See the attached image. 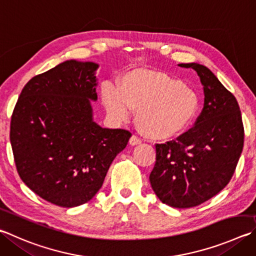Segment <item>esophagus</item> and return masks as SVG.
Masks as SVG:
<instances>
[{"label": "esophagus", "mask_w": 256, "mask_h": 256, "mask_svg": "<svg viewBox=\"0 0 256 256\" xmlns=\"http://www.w3.org/2000/svg\"><path fill=\"white\" fill-rule=\"evenodd\" d=\"M130 146H138V144H141L142 143V140L141 138H138L136 136H132L131 138H130Z\"/></svg>", "instance_id": "1"}]
</instances>
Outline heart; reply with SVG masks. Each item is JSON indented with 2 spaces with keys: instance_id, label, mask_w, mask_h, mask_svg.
I'll use <instances>...</instances> for the list:
<instances>
[{
  "instance_id": "heart-1",
  "label": "heart",
  "mask_w": 256,
  "mask_h": 256,
  "mask_svg": "<svg viewBox=\"0 0 256 256\" xmlns=\"http://www.w3.org/2000/svg\"><path fill=\"white\" fill-rule=\"evenodd\" d=\"M102 102L110 118L126 120L136 110L138 128L152 138H170L184 132L196 118V90L164 72L134 69L120 77L118 86L106 84Z\"/></svg>"
}]
</instances>
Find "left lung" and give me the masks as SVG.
I'll use <instances>...</instances> for the list:
<instances>
[{"mask_svg":"<svg viewBox=\"0 0 256 256\" xmlns=\"http://www.w3.org/2000/svg\"><path fill=\"white\" fill-rule=\"evenodd\" d=\"M192 68L204 86V108L194 126L176 140L156 144L150 174L153 192L174 208L200 205L226 187L244 146V126L235 96L202 64Z\"/></svg>","mask_w":256,"mask_h":256,"instance_id":"1","label":"left lung"}]
</instances>
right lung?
Wrapping results in <instances>:
<instances>
[{
    "mask_svg": "<svg viewBox=\"0 0 256 256\" xmlns=\"http://www.w3.org/2000/svg\"><path fill=\"white\" fill-rule=\"evenodd\" d=\"M98 64L67 60L23 87L10 141L18 174L32 192L60 207L82 205L103 186L132 134L92 120Z\"/></svg>",
    "mask_w": 256,
    "mask_h": 256,
    "instance_id": "right-lung-1",
    "label": "right lung"
}]
</instances>
